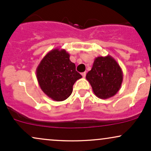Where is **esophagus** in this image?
<instances>
[{
	"label": "esophagus",
	"instance_id": "obj_1",
	"mask_svg": "<svg viewBox=\"0 0 151 151\" xmlns=\"http://www.w3.org/2000/svg\"><path fill=\"white\" fill-rule=\"evenodd\" d=\"M81 75H82V77L84 78L86 77V72H83V73H81Z\"/></svg>",
	"mask_w": 151,
	"mask_h": 151
}]
</instances>
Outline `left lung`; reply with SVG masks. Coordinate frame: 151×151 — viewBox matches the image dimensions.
Returning a JSON list of instances; mask_svg holds the SVG:
<instances>
[{"mask_svg":"<svg viewBox=\"0 0 151 151\" xmlns=\"http://www.w3.org/2000/svg\"><path fill=\"white\" fill-rule=\"evenodd\" d=\"M123 77L120 65L111 55H107L95 58L86 79L91 84L94 94L99 99H106L119 91Z\"/></svg>","mask_w":151,"mask_h":151,"instance_id":"8db88e82","label":"left lung"}]
</instances>
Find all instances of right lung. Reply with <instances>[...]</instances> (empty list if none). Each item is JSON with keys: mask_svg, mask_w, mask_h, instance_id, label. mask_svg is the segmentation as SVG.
<instances>
[{"mask_svg": "<svg viewBox=\"0 0 151 151\" xmlns=\"http://www.w3.org/2000/svg\"><path fill=\"white\" fill-rule=\"evenodd\" d=\"M36 77L43 92L56 101L67 99L75 81L82 77L70 61V54L60 48L52 50L42 58L36 69Z\"/></svg>", "mask_w": 151, "mask_h": 151, "instance_id": "add662e5", "label": "right lung"}]
</instances>
